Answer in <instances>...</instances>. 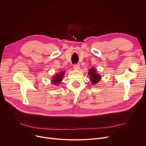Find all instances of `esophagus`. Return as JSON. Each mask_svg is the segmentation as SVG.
I'll use <instances>...</instances> for the list:
<instances>
[{
    "label": "esophagus",
    "mask_w": 146,
    "mask_h": 146,
    "mask_svg": "<svg viewBox=\"0 0 146 146\" xmlns=\"http://www.w3.org/2000/svg\"><path fill=\"white\" fill-rule=\"evenodd\" d=\"M73 68H74V69H75V70H78V69H79V68H80L79 64H74L73 65Z\"/></svg>",
    "instance_id": "esophagus-1"
}]
</instances>
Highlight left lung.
<instances>
[{"instance_id": "left-lung-1", "label": "left lung", "mask_w": 146, "mask_h": 146, "mask_svg": "<svg viewBox=\"0 0 146 146\" xmlns=\"http://www.w3.org/2000/svg\"><path fill=\"white\" fill-rule=\"evenodd\" d=\"M88 74L90 76V80L93 85H95L99 81H100L101 79V75L97 73L96 69L94 67H92L89 69Z\"/></svg>"}]
</instances>
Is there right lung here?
<instances>
[{
	"label": "right lung",
	"instance_id": "obj_1",
	"mask_svg": "<svg viewBox=\"0 0 146 146\" xmlns=\"http://www.w3.org/2000/svg\"><path fill=\"white\" fill-rule=\"evenodd\" d=\"M65 73V72H60L59 73H57L56 76H54L52 79L51 81L54 85H58L61 83L63 80V76Z\"/></svg>",
	"mask_w": 146,
	"mask_h": 146
}]
</instances>
